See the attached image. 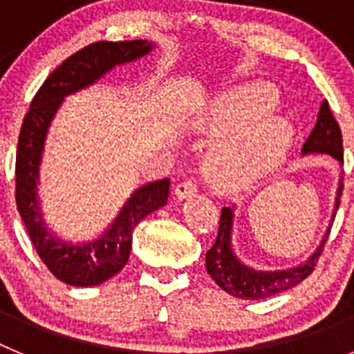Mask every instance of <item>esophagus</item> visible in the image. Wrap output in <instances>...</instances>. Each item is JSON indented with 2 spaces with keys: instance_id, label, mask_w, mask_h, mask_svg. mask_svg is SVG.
I'll return each instance as SVG.
<instances>
[{
  "instance_id": "obj_1",
  "label": "esophagus",
  "mask_w": 354,
  "mask_h": 354,
  "mask_svg": "<svg viewBox=\"0 0 354 354\" xmlns=\"http://www.w3.org/2000/svg\"><path fill=\"white\" fill-rule=\"evenodd\" d=\"M174 195L177 196V198H179V200L192 198V196L196 195V186H195V184H193V180H184V183L177 184Z\"/></svg>"
}]
</instances>
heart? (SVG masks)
I'll return each mask as SVG.
<instances>
[{"instance_id": "b5f03b06", "label": "heart", "mask_w": 354, "mask_h": 354, "mask_svg": "<svg viewBox=\"0 0 354 354\" xmlns=\"http://www.w3.org/2000/svg\"><path fill=\"white\" fill-rule=\"evenodd\" d=\"M278 93L266 83L241 84L220 93L195 120V129L216 143L204 162L212 186L239 192L264 179L286 159L294 140L292 122L273 115Z\"/></svg>"}]
</instances>
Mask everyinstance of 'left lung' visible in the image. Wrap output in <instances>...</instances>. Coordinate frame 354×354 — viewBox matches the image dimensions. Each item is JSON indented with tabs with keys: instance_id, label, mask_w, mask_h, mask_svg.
Listing matches in <instances>:
<instances>
[{
	"instance_id": "1",
	"label": "left lung",
	"mask_w": 354,
	"mask_h": 354,
	"mask_svg": "<svg viewBox=\"0 0 354 354\" xmlns=\"http://www.w3.org/2000/svg\"><path fill=\"white\" fill-rule=\"evenodd\" d=\"M310 154H326L337 159L340 165L344 162L342 134H340V127L333 118L328 101H323V104L319 108L315 127L312 129L310 136L306 138L301 149V156ZM342 177L344 174L340 175L339 187H337L331 221L335 220L340 196H342ZM234 218H236V205L221 209L220 230H218V237H216L212 248L205 253V268H207V273L211 274L212 280L225 292L241 299L270 298V296L292 289L299 282H303L314 271L331 228L330 223L319 246L314 250V253L306 257V261L290 266V268H283V270H259V268H253V266L246 264L237 257L232 245Z\"/></svg>"
}]
</instances>
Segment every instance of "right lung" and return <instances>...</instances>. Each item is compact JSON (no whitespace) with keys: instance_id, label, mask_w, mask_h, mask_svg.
Here are the masks:
<instances>
[{"instance_id":"right-lung-1","label":"right lung","mask_w":354,"mask_h":354,"mask_svg":"<svg viewBox=\"0 0 354 354\" xmlns=\"http://www.w3.org/2000/svg\"><path fill=\"white\" fill-rule=\"evenodd\" d=\"M156 49L149 40L90 44L53 71L30 104L15 158V202L39 257L58 280L74 287L104 283L127 264L134 227L167 204L170 179L136 187L115 220L95 239L72 243L44 221L39 198L40 165L53 120L65 97L88 88L118 65L136 62Z\"/></svg>"}]
</instances>
